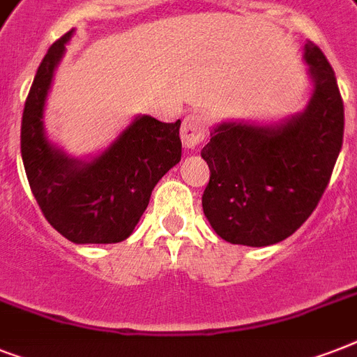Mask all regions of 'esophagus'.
<instances>
[{
    "label": "esophagus",
    "instance_id": "obj_1",
    "mask_svg": "<svg viewBox=\"0 0 357 357\" xmlns=\"http://www.w3.org/2000/svg\"><path fill=\"white\" fill-rule=\"evenodd\" d=\"M207 135V120L198 113H190L181 123V140L187 148H196Z\"/></svg>",
    "mask_w": 357,
    "mask_h": 357
}]
</instances>
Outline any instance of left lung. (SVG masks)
Returning a JSON list of instances; mask_svg holds the SVG:
<instances>
[{"label":"left lung","mask_w":357,"mask_h":357,"mask_svg":"<svg viewBox=\"0 0 357 357\" xmlns=\"http://www.w3.org/2000/svg\"><path fill=\"white\" fill-rule=\"evenodd\" d=\"M315 85L304 113L276 126L222 122L202 157L211 170L202 207L218 237L268 246L293 235L315 211L343 146L344 107L333 68L307 40Z\"/></svg>","instance_id":"left-lung-1"}]
</instances>
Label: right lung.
Masks as SVG:
<instances>
[{
	"label": "right lung",
	"instance_id": "right-lung-1",
	"mask_svg": "<svg viewBox=\"0 0 357 357\" xmlns=\"http://www.w3.org/2000/svg\"><path fill=\"white\" fill-rule=\"evenodd\" d=\"M68 31L47 50L36 70L22 116V159L27 181L46 220L75 244L120 243L133 234L157 181L181 159V122L137 116L89 162L72 159L44 135V103L63 59Z\"/></svg>",
	"mask_w": 357,
	"mask_h": 357
}]
</instances>
